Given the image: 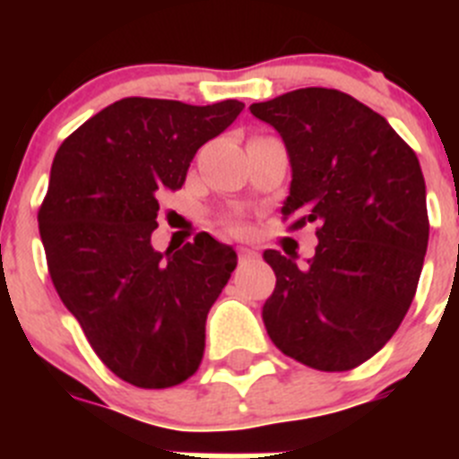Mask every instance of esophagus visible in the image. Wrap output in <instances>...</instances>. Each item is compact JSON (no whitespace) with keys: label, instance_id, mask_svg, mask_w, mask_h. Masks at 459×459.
<instances>
[{"label":"esophagus","instance_id":"1","mask_svg":"<svg viewBox=\"0 0 459 459\" xmlns=\"http://www.w3.org/2000/svg\"><path fill=\"white\" fill-rule=\"evenodd\" d=\"M259 255H257V250H253V248H238V259H241V264H246V262H255V259H257Z\"/></svg>","mask_w":459,"mask_h":459}]
</instances>
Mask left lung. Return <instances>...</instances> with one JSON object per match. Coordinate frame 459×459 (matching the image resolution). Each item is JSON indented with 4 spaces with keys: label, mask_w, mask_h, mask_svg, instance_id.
I'll return each instance as SVG.
<instances>
[{
    "label": "left lung",
    "mask_w": 459,
    "mask_h": 459,
    "mask_svg": "<svg viewBox=\"0 0 459 459\" xmlns=\"http://www.w3.org/2000/svg\"><path fill=\"white\" fill-rule=\"evenodd\" d=\"M250 112L290 156L282 216L319 225L307 264L264 253L275 273L266 333L303 366L351 370L393 338L416 294L429 237L419 158L384 117L338 89H296Z\"/></svg>",
    "instance_id": "8db88e82"
}]
</instances>
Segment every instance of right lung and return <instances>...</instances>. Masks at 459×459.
Instances as JSON below:
<instances>
[{
    "label": "right lung",
    "mask_w": 459,
    "mask_h": 459,
    "mask_svg": "<svg viewBox=\"0 0 459 459\" xmlns=\"http://www.w3.org/2000/svg\"><path fill=\"white\" fill-rule=\"evenodd\" d=\"M241 100L121 99L64 140L39 211L48 269L93 351L119 379L169 388L204 356L211 306L237 269L232 246L202 232L158 253V202L184 186L197 149Z\"/></svg>",
    "instance_id": "right-lung-1"
}]
</instances>
